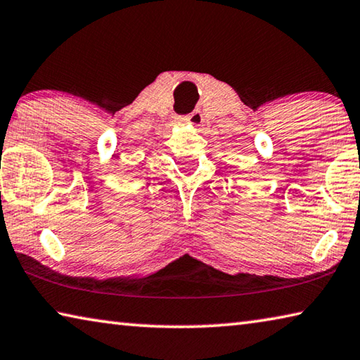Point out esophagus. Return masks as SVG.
<instances>
[{"instance_id": "esophagus-1", "label": "esophagus", "mask_w": 360, "mask_h": 360, "mask_svg": "<svg viewBox=\"0 0 360 360\" xmlns=\"http://www.w3.org/2000/svg\"><path fill=\"white\" fill-rule=\"evenodd\" d=\"M182 124H191L192 127H202L203 124V114L200 109H195L193 112H191L188 115H184V117L179 119Z\"/></svg>"}]
</instances>
